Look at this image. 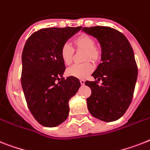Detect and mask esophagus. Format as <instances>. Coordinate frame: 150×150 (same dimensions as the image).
I'll list each match as a JSON object with an SVG mask.
<instances>
[{
  "label": "esophagus",
  "instance_id": "1",
  "mask_svg": "<svg viewBox=\"0 0 150 150\" xmlns=\"http://www.w3.org/2000/svg\"><path fill=\"white\" fill-rule=\"evenodd\" d=\"M80 83H81V86H84V85H85V80H83V79H81V80H80Z\"/></svg>",
  "mask_w": 150,
  "mask_h": 150
}]
</instances>
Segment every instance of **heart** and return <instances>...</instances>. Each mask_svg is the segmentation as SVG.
Here are the masks:
<instances>
[{
  "label": "heart",
  "mask_w": 150,
  "mask_h": 150,
  "mask_svg": "<svg viewBox=\"0 0 150 150\" xmlns=\"http://www.w3.org/2000/svg\"><path fill=\"white\" fill-rule=\"evenodd\" d=\"M76 52L84 51V61H89L95 63L100 62L102 58L101 50L96 46V41L94 38L86 34H82L76 37L73 41ZM74 49L68 43L64 44L60 51V56L64 64L69 65L71 63L74 58ZM93 65L91 62H87L80 64H75L67 70V75L76 79H86L93 71Z\"/></svg>",
  "instance_id": "obj_1"
}]
</instances>
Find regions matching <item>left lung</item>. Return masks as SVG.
<instances>
[{
  "mask_svg": "<svg viewBox=\"0 0 150 150\" xmlns=\"http://www.w3.org/2000/svg\"><path fill=\"white\" fill-rule=\"evenodd\" d=\"M82 31L98 41L102 63L92 76L98 81H86L92 90L87 98L88 111L104 122L115 121L126 112L132 102L138 69L132 46L122 33L109 27L83 28Z\"/></svg>",
  "mask_w": 150,
  "mask_h": 150,
  "instance_id": "obj_1",
  "label": "left lung"
}]
</instances>
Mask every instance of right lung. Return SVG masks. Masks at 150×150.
I'll return each mask as SVG.
<instances>
[{"mask_svg": "<svg viewBox=\"0 0 150 150\" xmlns=\"http://www.w3.org/2000/svg\"><path fill=\"white\" fill-rule=\"evenodd\" d=\"M81 29L49 28L35 31L22 52L21 86L28 109L46 127H55L69 116V101L81 86L74 77L62 78L65 70L62 46Z\"/></svg>", "mask_w": 150, "mask_h": 150, "instance_id": "add662e5", "label": "right lung"}]
</instances>
